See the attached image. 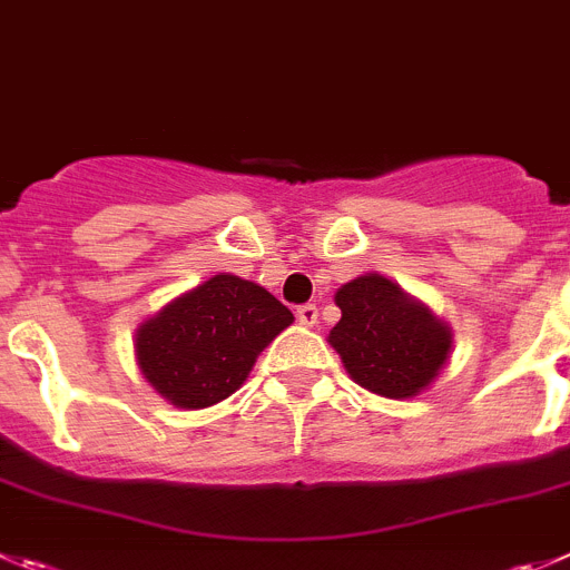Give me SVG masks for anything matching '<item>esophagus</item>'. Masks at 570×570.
I'll list each match as a JSON object with an SVG mask.
<instances>
[{
    "instance_id": "34e87169",
    "label": "esophagus",
    "mask_w": 570,
    "mask_h": 570,
    "mask_svg": "<svg viewBox=\"0 0 570 570\" xmlns=\"http://www.w3.org/2000/svg\"><path fill=\"white\" fill-rule=\"evenodd\" d=\"M296 322L305 324V327H316L318 307L316 305H299L296 307Z\"/></svg>"
}]
</instances>
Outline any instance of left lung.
Here are the masks:
<instances>
[{
	"instance_id": "8db88e82",
	"label": "left lung",
	"mask_w": 570,
	"mask_h": 570,
	"mask_svg": "<svg viewBox=\"0 0 570 570\" xmlns=\"http://www.w3.org/2000/svg\"><path fill=\"white\" fill-rule=\"evenodd\" d=\"M341 322L330 330L352 381L392 400L414 397L448 361L451 330L394 282L357 276L335 294Z\"/></svg>"
}]
</instances>
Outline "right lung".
<instances>
[{"label": "right lung", "instance_id": "right-lung-1", "mask_svg": "<svg viewBox=\"0 0 570 570\" xmlns=\"http://www.w3.org/2000/svg\"><path fill=\"white\" fill-rule=\"evenodd\" d=\"M294 313L254 282L218 274L137 330L150 386L181 409H207L243 386Z\"/></svg>", "mask_w": 570, "mask_h": 570}]
</instances>
